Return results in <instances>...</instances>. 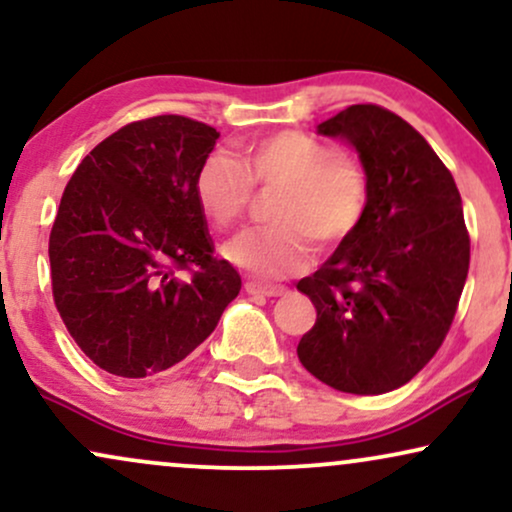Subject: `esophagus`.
Here are the masks:
<instances>
[{
	"label": "esophagus",
	"mask_w": 512,
	"mask_h": 512,
	"mask_svg": "<svg viewBox=\"0 0 512 512\" xmlns=\"http://www.w3.org/2000/svg\"><path fill=\"white\" fill-rule=\"evenodd\" d=\"M245 291H248L250 295H264V298H279V295L286 293V288H283V286H264V283L248 281V283H245Z\"/></svg>",
	"instance_id": "esophagus-1"
}]
</instances>
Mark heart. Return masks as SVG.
I'll return each instance as SVG.
<instances>
[{"mask_svg": "<svg viewBox=\"0 0 512 512\" xmlns=\"http://www.w3.org/2000/svg\"><path fill=\"white\" fill-rule=\"evenodd\" d=\"M252 186L281 188L274 226L231 238L224 257L260 279H283L310 267L312 240L336 248L360 226L369 202V178L360 159L300 131H279L243 150L240 159L217 150L195 176L202 212L219 226L243 217Z\"/></svg>", "mask_w": 512, "mask_h": 512, "instance_id": "1", "label": "heart"}]
</instances>
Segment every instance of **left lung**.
Instances as JSON below:
<instances>
[{
	"mask_svg": "<svg viewBox=\"0 0 512 512\" xmlns=\"http://www.w3.org/2000/svg\"><path fill=\"white\" fill-rule=\"evenodd\" d=\"M319 135L355 147L369 178L360 226L298 291L317 322L298 343L312 377L355 396L408 384L451 329L467 269L463 200L408 121L377 104H353Z\"/></svg>",
	"mask_w": 512,
	"mask_h": 512,
	"instance_id": "left-lung-1",
	"label": "left lung"
}]
</instances>
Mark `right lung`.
Returning a JSON list of instances; mask_svg holds the SVG:
<instances>
[{
    "mask_svg": "<svg viewBox=\"0 0 512 512\" xmlns=\"http://www.w3.org/2000/svg\"><path fill=\"white\" fill-rule=\"evenodd\" d=\"M217 138L186 116L133 121L78 164L61 195L49 233L54 303L78 348L114 377L174 367L240 291L195 197Z\"/></svg>",
    "mask_w": 512,
    "mask_h": 512,
    "instance_id": "1",
    "label": "right lung"
}]
</instances>
